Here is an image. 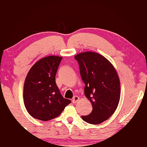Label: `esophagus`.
<instances>
[{
    "instance_id": "1",
    "label": "esophagus",
    "mask_w": 147,
    "mask_h": 147,
    "mask_svg": "<svg viewBox=\"0 0 147 147\" xmlns=\"http://www.w3.org/2000/svg\"><path fill=\"white\" fill-rule=\"evenodd\" d=\"M80 100V97L78 96H74L73 100H72V102H73V103H76L77 102H78V100Z\"/></svg>"
}]
</instances>
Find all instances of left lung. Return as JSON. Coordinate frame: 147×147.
<instances>
[{"instance_id":"1","label":"left lung","mask_w":147,"mask_h":147,"mask_svg":"<svg viewBox=\"0 0 147 147\" xmlns=\"http://www.w3.org/2000/svg\"><path fill=\"white\" fill-rule=\"evenodd\" d=\"M74 58L85 84L84 93L93 107L91 113L82 118L92 124L103 123L115 112L120 100L118 74L113 65L101 54L85 52Z\"/></svg>"}]
</instances>
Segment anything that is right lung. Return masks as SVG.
Returning a JSON list of instances; mask_svg holds the SVG:
<instances>
[{"mask_svg": "<svg viewBox=\"0 0 147 147\" xmlns=\"http://www.w3.org/2000/svg\"><path fill=\"white\" fill-rule=\"evenodd\" d=\"M62 57L50 56L39 59L30 69L24 84V106L35 119L47 121L59 116L70 100L64 98L55 76Z\"/></svg>", "mask_w": 147, "mask_h": 147, "instance_id": "right-lung-1", "label": "right lung"}]
</instances>
